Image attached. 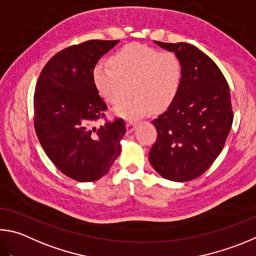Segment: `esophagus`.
Masks as SVG:
<instances>
[{
	"label": "esophagus",
	"mask_w": 256,
	"mask_h": 256,
	"mask_svg": "<svg viewBox=\"0 0 256 256\" xmlns=\"http://www.w3.org/2000/svg\"><path fill=\"white\" fill-rule=\"evenodd\" d=\"M126 128H127V132L130 134L135 130L136 124L134 122V121H127V124H126Z\"/></svg>",
	"instance_id": "1"
}]
</instances>
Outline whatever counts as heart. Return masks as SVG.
I'll return each mask as SVG.
<instances>
[{
    "instance_id": "1",
    "label": "heart",
    "mask_w": 256,
    "mask_h": 256,
    "mask_svg": "<svg viewBox=\"0 0 256 256\" xmlns=\"http://www.w3.org/2000/svg\"><path fill=\"white\" fill-rule=\"evenodd\" d=\"M110 66L94 67V86L103 100L116 104L127 92L130 96L114 108L121 118L137 120L153 109L160 111L176 98L182 80V62L176 54L132 44L109 60Z\"/></svg>"
}]
</instances>
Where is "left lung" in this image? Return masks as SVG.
<instances>
[{
    "mask_svg": "<svg viewBox=\"0 0 256 256\" xmlns=\"http://www.w3.org/2000/svg\"><path fill=\"white\" fill-rule=\"evenodd\" d=\"M182 62V80L168 110L153 120L158 140L150 162L160 176L186 182L200 176L220 154L230 132V92L222 70L186 42H154Z\"/></svg>",
    "mask_w": 256,
    "mask_h": 256,
    "instance_id": "obj_1",
    "label": "left lung"
}]
</instances>
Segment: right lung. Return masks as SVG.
Wrapping results in <instances>:
<instances>
[{
    "label": "right lung",
    "instance_id": "add662e5",
    "mask_svg": "<svg viewBox=\"0 0 256 256\" xmlns=\"http://www.w3.org/2000/svg\"><path fill=\"white\" fill-rule=\"evenodd\" d=\"M119 40H88L62 49L44 65L34 96V128L44 153L73 180L92 182L109 172L121 152L122 119L100 127L106 106L94 86L98 60Z\"/></svg>",
    "mask_w": 256,
    "mask_h": 256
}]
</instances>
